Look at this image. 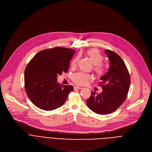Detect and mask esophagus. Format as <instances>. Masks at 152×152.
<instances>
[{
    "mask_svg": "<svg viewBox=\"0 0 152 152\" xmlns=\"http://www.w3.org/2000/svg\"><path fill=\"white\" fill-rule=\"evenodd\" d=\"M82 88H83L80 87V86H76L74 87V89H81Z\"/></svg>",
    "mask_w": 152,
    "mask_h": 152,
    "instance_id": "34e87169",
    "label": "esophagus"
}]
</instances>
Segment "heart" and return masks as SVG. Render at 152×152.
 Returning <instances> with one entry per match:
<instances>
[{
  "label": "heart",
  "instance_id": "b5f03b06",
  "mask_svg": "<svg viewBox=\"0 0 152 152\" xmlns=\"http://www.w3.org/2000/svg\"><path fill=\"white\" fill-rule=\"evenodd\" d=\"M86 55L94 65V71L96 75L99 77H102L106 74V67L102 64L103 61V57L101 54L99 50L96 49H91L86 52ZM78 57H75L71 62V66L72 68H74L77 66ZM91 75L83 72H77L72 75V79L74 83L80 85H85L91 80Z\"/></svg>",
  "mask_w": 152,
  "mask_h": 152
}]
</instances>
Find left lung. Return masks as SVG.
<instances>
[{
    "instance_id": "left-lung-1",
    "label": "left lung",
    "mask_w": 152,
    "mask_h": 152,
    "mask_svg": "<svg viewBox=\"0 0 152 152\" xmlns=\"http://www.w3.org/2000/svg\"><path fill=\"white\" fill-rule=\"evenodd\" d=\"M110 66L108 72L100 78L99 86L103 92L96 94L91 92L86 100L88 107L98 114H109L115 112L125 101L130 85V77L122 58L113 51L106 49Z\"/></svg>"
}]
</instances>
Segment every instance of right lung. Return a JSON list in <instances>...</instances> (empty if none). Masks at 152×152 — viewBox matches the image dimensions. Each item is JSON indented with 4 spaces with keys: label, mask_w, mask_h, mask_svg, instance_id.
<instances>
[{
    "label": "right lung",
    "mask_w": 152,
    "mask_h": 152,
    "mask_svg": "<svg viewBox=\"0 0 152 152\" xmlns=\"http://www.w3.org/2000/svg\"><path fill=\"white\" fill-rule=\"evenodd\" d=\"M75 50L56 47L41 50L25 70V88L31 102L37 107L51 110L61 107L74 88L57 83V75L68 71Z\"/></svg>",
    "instance_id": "right-lung-1"
}]
</instances>
